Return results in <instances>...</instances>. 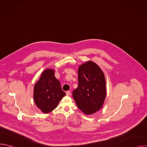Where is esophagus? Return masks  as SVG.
Here are the masks:
<instances>
[{"label": "esophagus", "mask_w": 147, "mask_h": 147, "mask_svg": "<svg viewBox=\"0 0 147 147\" xmlns=\"http://www.w3.org/2000/svg\"><path fill=\"white\" fill-rule=\"evenodd\" d=\"M66 95H68V96L70 95V91H66Z\"/></svg>", "instance_id": "obj_1"}]
</instances>
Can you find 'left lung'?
Wrapping results in <instances>:
<instances>
[{"label":"left lung","instance_id":"1","mask_svg":"<svg viewBox=\"0 0 147 147\" xmlns=\"http://www.w3.org/2000/svg\"><path fill=\"white\" fill-rule=\"evenodd\" d=\"M78 87L73 97L86 115L95 113L102 107L107 95L106 81L100 68L92 61L81 65L78 70Z\"/></svg>","mask_w":147,"mask_h":147}]
</instances>
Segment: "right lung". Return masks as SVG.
<instances>
[{
  "mask_svg": "<svg viewBox=\"0 0 147 147\" xmlns=\"http://www.w3.org/2000/svg\"><path fill=\"white\" fill-rule=\"evenodd\" d=\"M65 95L60 82L55 76L54 70L45 69L34 87V99L37 107L44 113H49Z\"/></svg>",
  "mask_w": 147,
  "mask_h": 147,
  "instance_id": "right-lung-1",
  "label": "right lung"
}]
</instances>
